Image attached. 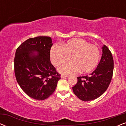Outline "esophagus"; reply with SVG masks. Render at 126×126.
Listing matches in <instances>:
<instances>
[{
    "label": "esophagus",
    "mask_w": 126,
    "mask_h": 126,
    "mask_svg": "<svg viewBox=\"0 0 126 126\" xmlns=\"http://www.w3.org/2000/svg\"><path fill=\"white\" fill-rule=\"evenodd\" d=\"M68 77V76L65 75H62L61 76V78H63H63H66V77Z\"/></svg>",
    "instance_id": "1"
}]
</instances>
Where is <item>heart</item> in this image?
Here are the masks:
<instances>
[{
    "mask_svg": "<svg viewBox=\"0 0 126 126\" xmlns=\"http://www.w3.org/2000/svg\"><path fill=\"white\" fill-rule=\"evenodd\" d=\"M71 62L61 65L58 70L62 73L70 75L80 70L86 73L97 65L100 51L97 46L82 39L76 38L63 44V46L54 44L50 50V60L54 66H59L70 58Z\"/></svg>",
    "mask_w": 126,
    "mask_h": 126,
    "instance_id": "obj_1",
    "label": "heart"
}]
</instances>
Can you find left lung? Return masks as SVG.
Here are the masks:
<instances>
[{"instance_id": "1", "label": "left lung", "mask_w": 126, "mask_h": 126, "mask_svg": "<svg viewBox=\"0 0 126 126\" xmlns=\"http://www.w3.org/2000/svg\"><path fill=\"white\" fill-rule=\"evenodd\" d=\"M97 68L89 76L77 77V82L72 87L74 94L84 101L93 100L104 94L111 82L113 75V60L106 45Z\"/></svg>"}]
</instances>
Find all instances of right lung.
Instances as JSON below:
<instances>
[{
  "instance_id": "right-lung-1",
  "label": "right lung",
  "mask_w": 126,
  "mask_h": 126,
  "mask_svg": "<svg viewBox=\"0 0 126 126\" xmlns=\"http://www.w3.org/2000/svg\"><path fill=\"white\" fill-rule=\"evenodd\" d=\"M52 45L50 37L39 36L27 39L15 52L14 71L16 81L22 90L32 99H47L54 92L61 79L50 63Z\"/></svg>"
}]
</instances>
